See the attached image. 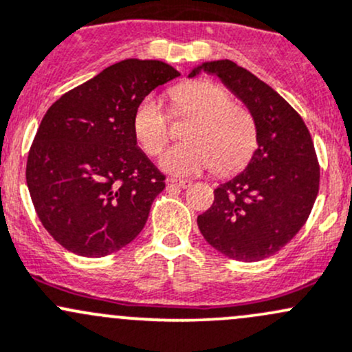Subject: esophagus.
I'll use <instances>...</instances> for the list:
<instances>
[{"label":"esophagus","instance_id":"obj_1","mask_svg":"<svg viewBox=\"0 0 352 352\" xmlns=\"http://www.w3.org/2000/svg\"><path fill=\"white\" fill-rule=\"evenodd\" d=\"M166 184H168L170 187H179V188H187L190 186V182L188 180H177V179H168L166 180Z\"/></svg>","mask_w":352,"mask_h":352}]
</instances>
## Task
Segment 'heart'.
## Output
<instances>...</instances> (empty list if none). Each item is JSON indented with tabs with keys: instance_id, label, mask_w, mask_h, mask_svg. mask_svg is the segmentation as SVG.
<instances>
[{
	"instance_id": "obj_1",
	"label": "heart",
	"mask_w": 352,
	"mask_h": 352,
	"mask_svg": "<svg viewBox=\"0 0 352 352\" xmlns=\"http://www.w3.org/2000/svg\"><path fill=\"white\" fill-rule=\"evenodd\" d=\"M175 118L192 116L180 143L165 151L160 166L172 175H195L216 166L217 173L238 172L256 150V123L251 113L212 80H194L172 91ZM133 136L150 157L160 153L170 140L164 108L153 98L143 99L133 114Z\"/></svg>"
}]
</instances>
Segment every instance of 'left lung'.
I'll return each mask as SVG.
<instances>
[{"instance_id": "left-lung-1", "label": "left lung", "mask_w": 352, "mask_h": 352, "mask_svg": "<svg viewBox=\"0 0 352 352\" xmlns=\"http://www.w3.org/2000/svg\"><path fill=\"white\" fill-rule=\"evenodd\" d=\"M214 74L254 118L258 148L241 173L214 190L197 217L207 243L238 261L272 256L300 231L319 194L320 166L305 123L268 84L232 60L197 65Z\"/></svg>"}]
</instances>
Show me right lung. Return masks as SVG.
I'll return each mask as SVG.
<instances>
[{"instance_id":"right-lung-1","label":"right lung","mask_w":352,"mask_h":352,"mask_svg":"<svg viewBox=\"0 0 352 352\" xmlns=\"http://www.w3.org/2000/svg\"><path fill=\"white\" fill-rule=\"evenodd\" d=\"M180 72L160 60L109 65L50 106L27 162L36 214L65 250L101 258L145 228L151 202L165 188L133 136V114L155 87Z\"/></svg>"}]
</instances>
